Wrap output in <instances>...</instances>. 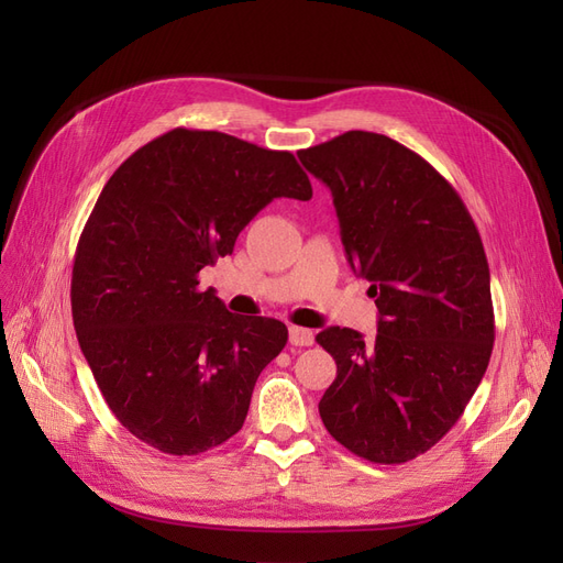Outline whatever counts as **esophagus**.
I'll return each mask as SVG.
<instances>
[{
	"label": "esophagus",
	"instance_id": "34e87169",
	"mask_svg": "<svg viewBox=\"0 0 563 563\" xmlns=\"http://www.w3.org/2000/svg\"><path fill=\"white\" fill-rule=\"evenodd\" d=\"M288 343L296 345V347H310L314 343V333L310 329L291 327V329H288Z\"/></svg>",
	"mask_w": 563,
	"mask_h": 563
}]
</instances>
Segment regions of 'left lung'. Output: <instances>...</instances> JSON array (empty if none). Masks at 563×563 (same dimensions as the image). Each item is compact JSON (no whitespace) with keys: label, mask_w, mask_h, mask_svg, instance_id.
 Segmentation results:
<instances>
[{"label":"left lung","mask_w":563,"mask_h":563,"mask_svg":"<svg viewBox=\"0 0 563 563\" xmlns=\"http://www.w3.org/2000/svg\"><path fill=\"white\" fill-rule=\"evenodd\" d=\"M331 187L354 272L371 282L378 335L331 327L338 366L319 416L354 455L401 465L444 437L479 387L496 340L490 275L467 207L432 164L383 133L300 150Z\"/></svg>","instance_id":"left-lung-1"}]
</instances>
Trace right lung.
Returning a JSON list of instances; mask_svg holds the SVG:
<instances>
[{"label": "right lung", "instance_id": "1", "mask_svg": "<svg viewBox=\"0 0 563 563\" xmlns=\"http://www.w3.org/2000/svg\"><path fill=\"white\" fill-rule=\"evenodd\" d=\"M275 197H312L291 152L183 126L135 150L100 192L75 253L73 321L110 411L143 444L199 455L242 430L288 329L228 312L197 275Z\"/></svg>", "mask_w": 563, "mask_h": 563}]
</instances>
